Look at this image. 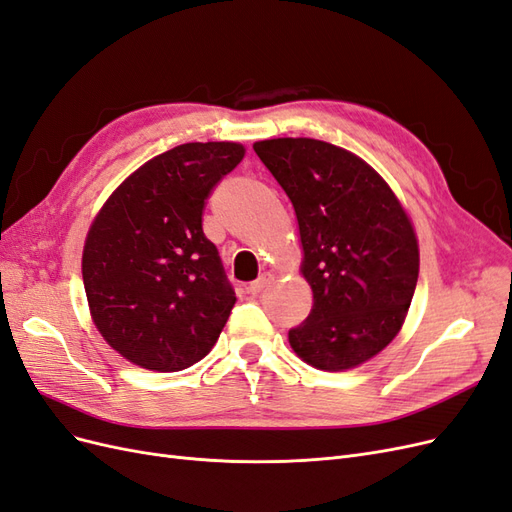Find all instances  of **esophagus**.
Returning a JSON list of instances; mask_svg holds the SVG:
<instances>
[{
	"instance_id": "34e87169",
	"label": "esophagus",
	"mask_w": 512,
	"mask_h": 512,
	"mask_svg": "<svg viewBox=\"0 0 512 512\" xmlns=\"http://www.w3.org/2000/svg\"><path fill=\"white\" fill-rule=\"evenodd\" d=\"M273 282H275V275L273 273H262L256 282H252L250 286H247V292L254 294V297H256V294H260L262 290H267Z\"/></svg>"
}]
</instances>
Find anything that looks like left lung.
I'll list each match as a JSON object with an SVG mask.
<instances>
[{
  "mask_svg": "<svg viewBox=\"0 0 512 512\" xmlns=\"http://www.w3.org/2000/svg\"><path fill=\"white\" fill-rule=\"evenodd\" d=\"M254 151L294 207L307 320L288 342L322 371L354 369L401 331L418 280V239L406 207L356 153L316 138H269Z\"/></svg>",
  "mask_w": 512,
  "mask_h": 512,
  "instance_id": "obj_1",
  "label": "left lung"
}]
</instances>
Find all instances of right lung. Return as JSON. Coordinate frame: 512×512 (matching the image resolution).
Here are the masks:
<instances>
[{"mask_svg":"<svg viewBox=\"0 0 512 512\" xmlns=\"http://www.w3.org/2000/svg\"><path fill=\"white\" fill-rule=\"evenodd\" d=\"M241 143H185L138 166L91 222L83 284L104 342L149 371H181L218 342L237 297L203 232Z\"/></svg>","mask_w":512,"mask_h":512,"instance_id":"add662e5","label":"right lung"}]
</instances>
